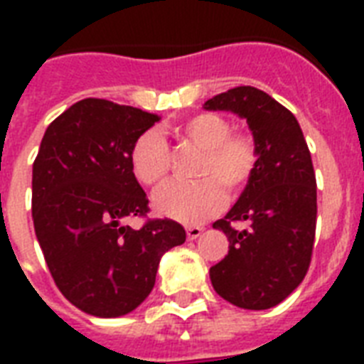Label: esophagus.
Returning a JSON list of instances; mask_svg holds the SVG:
<instances>
[{
  "mask_svg": "<svg viewBox=\"0 0 364 364\" xmlns=\"http://www.w3.org/2000/svg\"><path fill=\"white\" fill-rule=\"evenodd\" d=\"M202 230L204 228L198 227V225H191V227H187V238L188 240H196L202 234Z\"/></svg>",
  "mask_w": 364,
  "mask_h": 364,
  "instance_id": "34e87169",
  "label": "esophagus"
}]
</instances>
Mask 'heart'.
<instances>
[{
    "label": "heart",
    "mask_w": 364,
    "mask_h": 364,
    "mask_svg": "<svg viewBox=\"0 0 364 364\" xmlns=\"http://www.w3.org/2000/svg\"><path fill=\"white\" fill-rule=\"evenodd\" d=\"M176 134L202 149L196 168L200 181H168L154 193L153 205L160 215L194 225L219 213L227 193L240 196L249 187L259 170L260 149L253 134L234 132L232 122L213 111L185 119ZM128 164L141 185H159L170 170V147L156 130L141 132L128 151Z\"/></svg>",
    "instance_id": "obj_1"
}]
</instances>
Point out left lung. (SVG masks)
Returning a JSON list of instances; mask_svg holds the SVG:
<instances>
[{
	"mask_svg": "<svg viewBox=\"0 0 364 364\" xmlns=\"http://www.w3.org/2000/svg\"><path fill=\"white\" fill-rule=\"evenodd\" d=\"M247 119L260 149L259 170L234 208L213 228L228 255L210 268L219 296L243 310H268L285 300L310 268L317 221L311 154L287 107L255 87H236L204 104ZM232 222H247L238 231Z\"/></svg>",
	"mask_w": 364,
	"mask_h": 364,
	"instance_id": "obj_1",
	"label": "left lung"
}]
</instances>
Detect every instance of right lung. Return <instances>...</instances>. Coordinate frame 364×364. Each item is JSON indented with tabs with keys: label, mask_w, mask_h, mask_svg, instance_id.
<instances>
[{
	"label": "right lung",
	"mask_w": 364,
	"mask_h": 364,
	"mask_svg": "<svg viewBox=\"0 0 364 364\" xmlns=\"http://www.w3.org/2000/svg\"><path fill=\"white\" fill-rule=\"evenodd\" d=\"M159 117L87 98L56 117L33 160L31 217L56 287L90 316L119 317L153 291L160 257L181 245L185 228L147 219L149 198L128 164V151Z\"/></svg>",
	"instance_id": "add662e5"
}]
</instances>
